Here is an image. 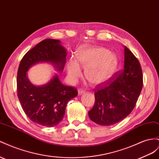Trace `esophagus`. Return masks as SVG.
Returning <instances> with one entry per match:
<instances>
[{"mask_svg":"<svg viewBox=\"0 0 159 159\" xmlns=\"http://www.w3.org/2000/svg\"><path fill=\"white\" fill-rule=\"evenodd\" d=\"M85 92V89H84L82 88L78 89V94H79V95H81V94L84 93Z\"/></svg>","mask_w":159,"mask_h":159,"instance_id":"1","label":"esophagus"}]
</instances>
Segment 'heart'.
Returning a JSON list of instances; mask_svg holds the SVG:
<instances>
[{
	"instance_id": "obj_1",
	"label": "heart",
	"mask_w": 159,
	"mask_h": 159,
	"mask_svg": "<svg viewBox=\"0 0 159 159\" xmlns=\"http://www.w3.org/2000/svg\"><path fill=\"white\" fill-rule=\"evenodd\" d=\"M116 65V59L108 50L89 45L77 50L75 61L67 63L68 75L75 81L81 75L80 67L85 69V76L93 84H101L108 80Z\"/></svg>"
}]
</instances>
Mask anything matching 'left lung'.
<instances>
[{"mask_svg": "<svg viewBox=\"0 0 159 159\" xmlns=\"http://www.w3.org/2000/svg\"><path fill=\"white\" fill-rule=\"evenodd\" d=\"M143 85L139 61L124 46V68L94 89L95 104L88 111L89 118L102 126L120 122L134 108Z\"/></svg>", "mask_w": 159, "mask_h": 159, "instance_id": "obj_1", "label": "left lung"}]
</instances>
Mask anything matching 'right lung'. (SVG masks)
Segmentation results:
<instances>
[{
	"mask_svg": "<svg viewBox=\"0 0 159 159\" xmlns=\"http://www.w3.org/2000/svg\"><path fill=\"white\" fill-rule=\"evenodd\" d=\"M67 53L57 39H47L25 54L20 62L16 78L17 96L27 116L46 127L56 126L62 120L67 103L78 96V89L61 84L56 75L48 84L35 86L27 78V71L39 62H51L62 70Z\"/></svg>",
	"mask_w": 159,
	"mask_h": 159,
	"instance_id": "right-lung-1",
	"label": "right lung"
}]
</instances>
